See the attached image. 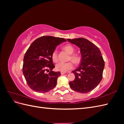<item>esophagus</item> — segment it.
Returning <instances> with one entry per match:
<instances>
[{"mask_svg": "<svg viewBox=\"0 0 124 124\" xmlns=\"http://www.w3.org/2000/svg\"><path fill=\"white\" fill-rule=\"evenodd\" d=\"M61 74H62V75H63V74H66V72H61Z\"/></svg>", "mask_w": 124, "mask_h": 124, "instance_id": "esophagus-1", "label": "esophagus"}]
</instances>
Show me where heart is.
<instances>
[{
  "label": "heart",
  "instance_id": "obj_1",
  "mask_svg": "<svg viewBox=\"0 0 124 124\" xmlns=\"http://www.w3.org/2000/svg\"><path fill=\"white\" fill-rule=\"evenodd\" d=\"M64 50L67 53L70 55L69 59L76 65H78L81 62V56L78 54H73L75 51L74 47L72 45L68 44L63 47ZM52 59L54 62H57L58 61L57 51L54 50L52 53ZM73 64L72 62H59L56 65V69L61 71V72H66L68 70L73 68Z\"/></svg>",
  "mask_w": 124,
  "mask_h": 124
}]
</instances>
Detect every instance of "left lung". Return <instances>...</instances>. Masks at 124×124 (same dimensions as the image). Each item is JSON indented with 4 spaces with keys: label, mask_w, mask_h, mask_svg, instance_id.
<instances>
[{
    "label": "left lung",
    "mask_w": 124,
    "mask_h": 124,
    "mask_svg": "<svg viewBox=\"0 0 124 124\" xmlns=\"http://www.w3.org/2000/svg\"><path fill=\"white\" fill-rule=\"evenodd\" d=\"M80 48L81 62L72 71L75 79L69 82L71 89L81 93H87L95 89L102 80L104 62L100 50L91 41L83 38L67 39Z\"/></svg>",
    "instance_id": "1"
}]
</instances>
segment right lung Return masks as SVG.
<instances>
[{
    "label": "right lung",
    "instance_id": "right-lung-1",
    "mask_svg": "<svg viewBox=\"0 0 124 124\" xmlns=\"http://www.w3.org/2000/svg\"><path fill=\"white\" fill-rule=\"evenodd\" d=\"M66 40L42 36L31 44L24 55L23 73L29 87L33 91L46 93L53 89L61 72L52 71L55 67L52 53L58 45ZM50 71H49V70ZM50 72L48 74L46 72Z\"/></svg>",
    "mask_w": 124,
    "mask_h": 124
}]
</instances>
